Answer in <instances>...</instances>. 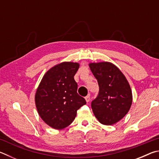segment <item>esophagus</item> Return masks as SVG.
I'll return each mask as SVG.
<instances>
[{
  "label": "esophagus",
  "mask_w": 159,
  "mask_h": 159,
  "mask_svg": "<svg viewBox=\"0 0 159 159\" xmlns=\"http://www.w3.org/2000/svg\"><path fill=\"white\" fill-rule=\"evenodd\" d=\"M85 101H86V102H90V95H88V96H86L85 98Z\"/></svg>",
  "instance_id": "esophagus-1"
}]
</instances>
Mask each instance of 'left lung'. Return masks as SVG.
<instances>
[{
	"instance_id": "8db88e82",
	"label": "left lung",
	"mask_w": 159,
	"mask_h": 159,
	"mask_svg": "<svg viewBox=\"0 0 159 159\" xmlns=\"http://www.w3.org/2000/svg\"><path fill=\"white\" fill-rule=\"evenodd\" d=\"M99 91L91 107L99 122L111 125L127 114L133 102L130 84L121 71L109 61L89 64Z\"/></svg>"
}]
</instances>
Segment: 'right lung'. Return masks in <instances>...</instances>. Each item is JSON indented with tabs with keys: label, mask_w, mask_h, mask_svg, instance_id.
Segmentation results:
<instances>
[{
	"label": "right lung",
	"mask_w": 159,
	"mask_h": 159,
	"mask_svg": "<svg viewBox=\"0 0 159 159\" xmlns=\"http://www.w3.org/2000/svg\"><path fill=\"white\" fill-rule=\"evenodd\" d=\"M79 64L71 61L56 64L45 74L35 95V103L42 120L50 127L61 130L76 116L77 110L86 104L77 93L74 75Z\"/></svg>",
	"instance_id": "add662e5"
}]
</instances>
